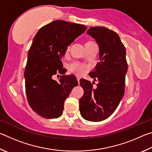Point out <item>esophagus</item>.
Here are the masks:
<instances>
[{
    "label": "esophagus",
    "instance_id": "1",
    "mask_svg": "<svg viewBox=\"0 0 152 152\" xmlns=\"http://www.w3.org/2000/svg\"><path fill=\"white\" fill-rule=\"evenodd\" d=\"M76 79H77V80H78V84H79V82H80V78L79 77H76Z\"/></svg>",
    "mask_w": 152,
    "mask_h": 152
}]
</instances>
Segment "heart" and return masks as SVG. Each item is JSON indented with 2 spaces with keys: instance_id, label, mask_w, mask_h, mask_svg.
Wrapping results in <instances>:
<instances>
[{
  "instance_id": "1",
  "label": "heart",
  "mask_w": 152,
  "mask_h": 152,
  "mask_svg": "<svg viewBox=\"0 0 152 152\" xmlns=\"http://www.w3.org/2000/svg\"><path fill=\"white\" fill-rule=\"evenodd\" d=\"M95 45H96V44L92 41H87L85 43V48L87 51H89ZM69 50H70V47L68 46L66 49V52H68ZM86 69L87 68L85 64H81L78 62V61H74V62L71 63L70 66H69V70H70V71L78 76L83 75L86 72Z\"/></svg>"
}]
</instances>
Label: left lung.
Wrapping results in <instances>:
<instances>
[{"label":"left lung","mask_w":152,"mask_h":152,"mask_svg":"<svg viewBox=\"0 0 152 152\" xmlns=\"http://www.w3.org/2000/svg\"><path fill=\"white\" fill-rule=\"evenodd\" d=\"M86 33L94 38L99 46L100 61L89 73L99 84L94 89L91 82L80 80L84 95L80 99L79 109L84 119L98 122L109 117L122 99L128 65L125 48L116 32L106 27H94Z\"/></svg>","instance_id":"obj_1"}]
</instances>
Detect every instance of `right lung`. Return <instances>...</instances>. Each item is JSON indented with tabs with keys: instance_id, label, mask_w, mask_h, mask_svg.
I'll return each mask as SVG.
<instances>
[{
	"instance_id": "add662e5",
	"label": "right lung",
	"mask_w": 152,
	"mask_h": 152,
	"mask_svg": "<svg viewBox=\"0 0 152 152\" xmlns=\"http://www.w3.org/2000/svg\"><path fill=\"white\" fill-rule=\"evenodd\" d=\"M86 29L83 25L56 20L35 35L24 76L28 102L41 117L53 119L62 115L64 102L78 82L74 75L62 76L58 82L52 76L66 73L61 59L67 47Z\"/></svg>"
}]
</instances>
